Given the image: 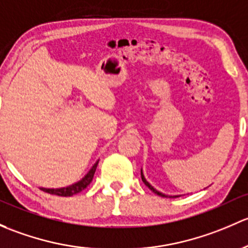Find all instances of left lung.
I'll use <instances>...</instances> for the list:
<instances>
[{"mask_svg": "<svg viewBox=\"0 0 248 248\" xmlns=\"http://www.w3.org/2000/svg\"><path fill=\"white\" fill-rule=\"evenodd\" d=\"M141 177H142V181H143V183H144L145 185H147L148 187H149L150 190L153 191V192H154V193H156L157 196H161V197H170H170H179V196H168V195H165V193H162V192H160V191H157L156 188L154 187V186H152V185H150L149 183H148L147 179H145V178H144V174H143L142 170H141Z\"/></svg>", "mask_w": 248, "mask_h": 248, "instance_id": "left-lung-1", "label": "left lung"}]
</instances>
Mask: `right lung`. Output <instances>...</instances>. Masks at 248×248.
<instances>
[{
  "label": "right lung",
  "instance_id": "add662e5",
  "mask_svg": "<svg viewBox=\"0 0 248 248\" xmlns=\"http://www.w3.org/2000/svg\"><path fill=\"white\" fill-rule=\"evenodd\" d=\"M99 160L92 166L91 170H88V173L82 178L81 180L76 181V183L71 184V185L65 186V187H60V188H46V187H40V190H43L44 192L51 193V195L56 196H62V197H70V196L76 195V193L81 192L82 190H85L87 186L92 183L94 177V173H95L96 166H98Z\"/></svg>",
  "mask_w": 248,
  "mask_h": 248
}]
</instances>
